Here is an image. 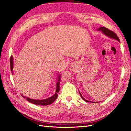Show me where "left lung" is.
<instances>
[{
  "label": "left lung",
  "instance_id": "1",
  "mask_svg": "<svg viewBox=\"0 0 131 131\" xmlns=\"http://www.w3.org/2000/svg\"><path fill=\"white\" fill-rule=\"evenodd\" d=\"M98 30L102 31V33H103L104 34H105L106 36H107V37H110L111 38H112V39H116V40H118V41H120L119 38L118 37V36H117L116 34L114 33V32H113V31H112V30H110V29H108V28H106V27H102L99 28L98 29ZM79 94H80L83 100L84 101L87 102H92V101L90 102V101H89L86 100L85 98H84L83 97H82V94H81L80 92H79Z\"/></svg>",
  "mask_w": 131,
  "mask_h": 131
}]
</instances>
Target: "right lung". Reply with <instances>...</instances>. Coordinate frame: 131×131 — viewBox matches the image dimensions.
I'll return each instance as SVG.
<instances>
[{
  "label": "right lung",
  "mask_w": 131,
  "mask_h": 131,
  "mask_svg": "<svg viewBox=\"0 0 131 131\" xmlns=\"http://www.w3.org/2000/svg\"><path fill=\"white\" fill-rule=\"evenodd\" d=\"M10 69L11 71H13V57L11 56L10 58ZM60 75L58 76V82L57 83V85H56V93L54 94L53 96L50 97L48 98L45 99V100H33V99H31L28 97H26L25 96H23V95H21L23 98H25L26 100L29 102L34 104H37V105H40V106H47V105H49L52 104L54 102L56 99L58 97V94L59 92V90H60Z\"/></svg>",
  "instance_id": "obj_1"
}]
</instances>
